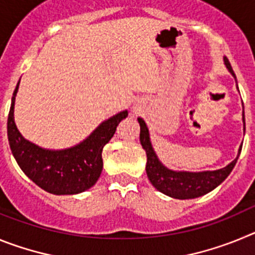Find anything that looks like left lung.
Returning a JSON list of instances; mask_svg holds the SVG:
<instances>
[{
	"mask_svg": "<svg viewBox=\"0 0 255 255\" xmlns=\"http://www.w3.org/2000/svg\"><path fill=\"white\" fill-rule=\"evenodd\" d=\"M225 65L229 69V71L233 74L234 78L236 79L234 70L230 65V61L227 57H224ZM139 125H140V144L147 153V176L152 185L157 190H159L163 194L168 195L171 198L176 199H194V198L202 197L207 194L213 189L217 188L221 182L225 181L229 176L233 168L235 167L238 162L239 155L242 152V145L239 148V154L235 159L226 167L220 168L216 171H203V172H186V171H172L164 167L163 164L159 162L158 157L154 153L149 139V131L144 123L143 119H138ZM243 123H244L245 130V116L243 111Z\"/></svg>",
	"mask_w": 255,
	"mask_h": 255,
	"instance_id": "1",
	"label": "left lung"
}]
</instances>
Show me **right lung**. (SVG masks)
Returning <instances> with one entry per match:
<instances>
[{"mask_svg": "<svg viewBox=\"0 0 255 255\" xmlns=\"http://www.w3.org/2000/svg\"><path fill=\"white\" fill-rule=\"evenodd\" d=\"M19 83L11 100L7 136L11 152L22 172L51 194L73 195L92 188L102 172L103 147L111 140L117 125L128 116V111L119 112L103 121L85 140L75 147L61 150L43 149L22 138L15 125L13 106Z\"/></svg>", "mask_w": 255, "mask_h": 255, "instance_id": "obj_1", "label": "right lung"}]
</instances>
